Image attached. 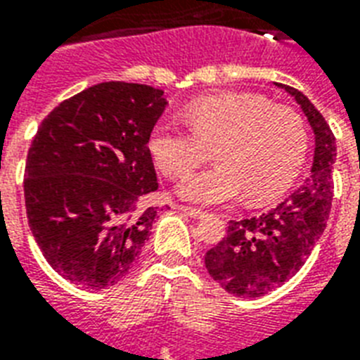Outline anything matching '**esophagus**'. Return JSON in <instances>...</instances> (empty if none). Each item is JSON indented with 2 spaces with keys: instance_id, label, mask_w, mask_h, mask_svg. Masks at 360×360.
<instances>
[{
  "instance_id": "obj_1",
  "label": "esophagus",
  "mask_w": 360,
  "mask_h": 360,
  "mask_svg": "<svg viewBox=\"0 0 360 360\" xmlns=\"http://www.w3.org/2000/svg\"><path fill=\"white\" fill-rule=\"evenodd\" d=\"M181 211L186 214V217H191V219H203L207 213H203L200 209H194V207H186V205H181Z\"/></svg>"
}]
</instances>
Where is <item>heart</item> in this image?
<instances>
[{
    "label": "heart",
    "instance_id": "b5f03b06",
    "mask_svg": "<svg viewBox=\"0 0 360 360\" xmlns=\"http://www.w3.org/2000/svg\"><path fill=\"white\" fill-rule=\"evenodd\" d=\"M192 130L174 121L153 127L147 149L169 179L185 177L209 158L219 164L188 175L177 194L202 205H220L245 192L250 202L278 196L307 155V129L295 112L269 106L248 93H222L192 101L185 108Z\"/></svg>",
    "mask_w": 360,
    "mask_h": 360
}]
</instances>
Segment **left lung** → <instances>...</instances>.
Here are the masks:
<instances>
[{
	"instance_id": "1",
	"label": "left lung",
	"mask_w": 360,
	"mask_h": 360,
	"mask_svg": "<svg viewBox=\"0 0 360 360\" xmlns=\"http://www.w3.org/2000/svg\"><path fill=\"white\" fill-rule=\"evenodd\" d=\"M295 98L314 130L310 174L267 213L231 220L228 236L205 254V267L222 290L256 299L276 290L304 265L325 231L333 202L336 140L318 108L295 87L276 84Z\"/></svg>"
}]
</instances>
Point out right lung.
<instances>
[{"mask_svg":"<svg viewBox=\"0 0 360 360\" xmlns=\"http://www.w3.org/2000/svg\"><path fill=\"white\" fill-rule=\"evenodd\" d=\"M162 89L103 82L48 114L25 162L27 222L56 273L87 290L117 284L151 236L158 188L147 140Z\"/></svg>","mask_w":360,"mask_h":360,"instance_id":"add662e5","label":"right lung"}]
</instances>
